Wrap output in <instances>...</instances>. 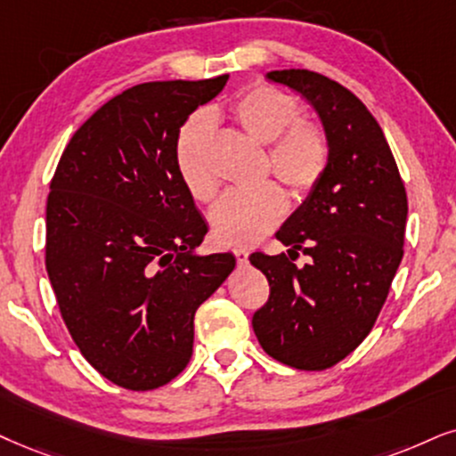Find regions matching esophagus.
<instances>
[{"label":"esophagus","mask_w":456,"mask_h":456,"mask_svg":"<svg viewBox=\"0 0 456 456\" xmlns=\"http://www.w3.org/2000/svg\"><path fill=\"white\" fill-rule=\"evenodd\" d=\"M233 255H235V261H238V265L248 263V250H244V248H235Z\"/></svg>","instance_id":"obj_1"}]
</instances>
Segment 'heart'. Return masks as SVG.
I'll return each mask as SVG.
<instances>
[{
	"label": "heart",
	"instance_id": "1",
	"mask_svg": "<svg viewBox=\"0 0 456 456\" xmlns=\"http://www.w3.org/2000/svg\"><path fill=\"white\" fill-rule=\"evenodd\" d=\"M233 119L255 141L269 145V168L295 193H307L328 166V141L315 124L298 122L301 102L273 86L246 90L232 107ZM212 118L195 113L181 126L175 164L183 185L198 201L216 193L210 166ZM286 215V195L273 183L252 191L224 193L210 212V232L223 246H252L278 227Z\"/></svg>",
	"mask_w": 456,
	"mask_h": 456
}]
</instances>
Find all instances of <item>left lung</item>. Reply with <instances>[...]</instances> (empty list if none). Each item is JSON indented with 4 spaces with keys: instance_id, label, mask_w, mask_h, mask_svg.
<instances>
[{
    "instance_id": "obj_1",
    "label": "left lung",
    "mask_w": 456,
    "mask_h": 456,
    "mask_svg": "<svg viewBox=\"0 0 456 456\" xmlns=\"http://www.w3.org/2000/svg\"><path fill=\"white\" fill-rule=\"evenodd\" d=\"M318 113L328 166L303 204L275 233L288 255L255 252L269 298L252 328L273 360L324 370L372 330L404 256L408 200L381 126L341 84L307 69L269 71ZM298 251L308 263L298 268Z\"/></svg>"
}]
</instances>
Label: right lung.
<instances>
[{"label":"right lung","mask_w":456,"mask_h":456,"mask_svg":"<svg viewBox=\"0 0 456 456\" xmlns=\"http://www.w3.org/2000/svg\"><path fill=\"white\" fill-rule=\"evenodd\" d=\"M229 75L149 82L105 102L69 141L45 206V269L86 360L132 391L170 383L193 315L235 267L198 255L208 233L175 164L181 126Z\"/></svg>","instance_id":"obj_1"}]
</instances>
